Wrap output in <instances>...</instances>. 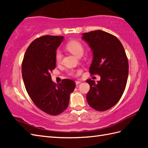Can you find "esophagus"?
<instances>
[{"instance_id":"esophagus-1","label":"esophagus","mask_w":148,"mask_h":148,"mask_svg":"<svg viewBox=\"0 0 148 148\" xmlns=\"http://www.w3.org/2000/svg\"><path fill=\"white\" fill-rule=\"evenodd\" d=\"M81 81H75V84H76V85H78V84H79L80 83H81Z\"/></svg>"}]
</instances>
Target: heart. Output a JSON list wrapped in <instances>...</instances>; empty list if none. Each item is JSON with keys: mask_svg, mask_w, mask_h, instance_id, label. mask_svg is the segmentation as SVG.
Wrapping results in <instances>:
<instances>
[{"mask_svg": "<svg viewBox=\"0 0 148 148\" xmlns=\"http://www.w3.org/2000/svg\"><path fill=\"white\" fill-rule=\"evenodd\" d=\"M67 49L71 52L74 56L77 57H81L84 53V45L81 42H78L76 40H73L69 42L66 45ZM55 58H56V61L57 64H59L61 62L62 58V54L61 51L59 50H57L55 54ZM81 73L80 71H77L75 73L74 71L70 72V75H74L76 74H79Z\"/></svg>", "mask_w": 148, "mask_h": 148, "instance_id": "obj_1", "label": "heart"}]
</instances>
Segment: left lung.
Instances as JSON below:
<instances>
[{"mask_svg": "<svg viewBox=\"0 0 148 148\" xmlns=\"http://www.w3.org/2000/svg\"><path fill=\"white\" fill-rule=\"evenodd\" d=\"M92 52L91 74H98L100 81L86 80L90 90L86 95L89 105L97 111H105L121 99L129 74L128 59L117 38L101 30L82 34Z\"/></svg>", "mask_w": 148, "mask_h": 148, "instance_id": "8db88e82", "label": "left lung"}]
</instances>
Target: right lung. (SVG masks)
Listing matches in <instances>:
<instances>
[{"mask_svg": "<svg viewBox=\"0 0 148 148\" xmlns=\"http://www.w3.org/2000/svg\"><path fill=\"white\" fill-rule=\"evenodd\" d=\"M64 36L46 35L35 40L27 48L22 62L26 90L41 110L51 115L62 113L69 105L75 82L65 79L59 84L51 81L50 73L56 67L55 54Z\"/></svg>", "mask_w": 148, "mask_h": 148, "instance_id": "obj_1", "label": "right lung"}]
</instances>
